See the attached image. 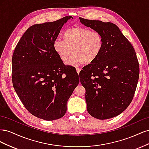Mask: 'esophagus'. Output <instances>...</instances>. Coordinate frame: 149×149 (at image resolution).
Here are the masks:
<instances>
[{
  "label": "esophagus",
  "instance_id": "obj_1",
  "mask_svg": "<svg viewBox=\"0 0 149 149\" xmlns=\"http://www.w3.org/2000/svg\"><path fill=\"white\" fill-rule=\"evenodd\" d=\"M76 71H77V73H78V74H79V72H80V71H81V69H80V68H76Z\"/></svg>",
  "mask_w": 149,
  "mask_h": 149
}]
</instances>
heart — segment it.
<instances>
[{"mask_svg":"<svg viewBox=\"0 0 149 149\" xmlns=\"http://www.w3.org/2000/svg\"><path fill=\"white\" fill-rule=\"evenodd\" d=\"M63 40H56L53 48L61 61L65 63L71 56L68 64L77 65L83 63L91 64L101 55L104 47L102 35L97 31L73 26L62 34Z\"/></svg>","mask_w":149,"mask_h":149,"instance_id":"obj_1","label":"heart"}]
</instances>
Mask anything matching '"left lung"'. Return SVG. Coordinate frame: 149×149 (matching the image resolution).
I'll use <instances>...</instances> for the list:
<instances>
[{
    "label": "left lung",
    "mask_w": 149,
    "mask_h": 149,
    "mask_svg": "<svg viewBox=\"0 0 149 149\" xmlns=\"http://www.w3.org/2000/svg\"><path fill=\"white\" fill-rule=\"evenodd\" d=\"M79 20L99 31L104 42L101 55L79 74L87 111L98 119L114 118L127 109L136 91L139 77L136 53L116 25L81 17Z\"/></svg>",
    "instance_id": "1"
}]
</instances>
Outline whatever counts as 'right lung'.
<instances>
[{"mask_svg":"<svg viewBox=\"0 0 149 149\" xmlns=\"http://www.w3.org/2000/svg\"><path fill=\"white\" fill-rule=\"evenodd\" d=\"M66 16L29 28L17 43L12 59L13 88L28 111L53 120L66 112V104L79 82L74 67L65 65L53 48Z\"/></svg>","mask_w":149,"mask_h":149,"instance_id":"right-lung-1","label":"right lung"}]
</instances>
